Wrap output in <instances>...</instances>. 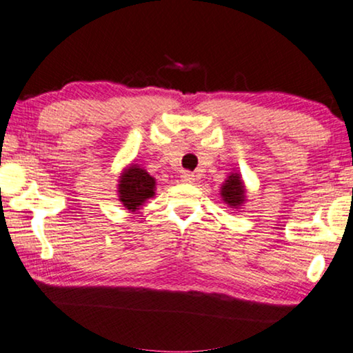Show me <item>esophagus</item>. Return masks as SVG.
Instances as JSON below:
<instances>
[{"mask_svg": "<svg viewBox=\"0 0 353 353\" xmlns=\"http://www.w3.org/2000/svg\"><path fill=\"white\" fill-rule=\"evenodd\" d=\"M181 181L182 182H185V183H192L193 181H194V176L192 174V172H182L181 174Z\"/></svg>", "mask_w": 353, "mask_h": 353, "instance_id": "1", "label": "esophagus"}]
</instances>
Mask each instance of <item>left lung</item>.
Here are the masks:
<instances>
[{"mask_svg": "<svg viewBox=\"0 0 353 353\" xmlns=\"http://www.w3.org/2000/svg\"><path fill=\"white\" fill-rule=\"evenodd\" d=\"M220 194H222L223 201L228 206L234 209L243 206V203L245 201V188L243 179H241L238 172H231L227 177V181L222 185V190H220Z\"/></svg>", "mask_w": 353, "mask_h": 353, "instance_id": "8db88e82", "label": "left lung"}]
</instances>
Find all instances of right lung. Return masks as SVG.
Wrapping results in <instances>:
<instances>
[{
    "mask_svg": "<svg viewBox=\"0 0 353 353\" xmlns=\"http://www.w3.org/2000/svg\"><path fill=\"white\" fill-rule=\"evenodd\" d=\"M155 194V179L138 165L123 170L119 181V199L123 206L134 212L147 199Z\"/></svg>",
    "mask_w": 353,
    "mask_h": 353,
    "instance_id": "add662e5",
    "label": "right lung"
}]
</instances>
